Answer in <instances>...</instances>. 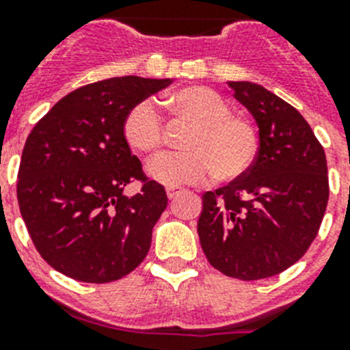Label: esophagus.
I'll list each match as a JSON object with an SVG mask.
<instances>
[{"label":"esophagus","mask_w":350,"mask_h":350,"mask_svg":"<svg viewBox=\"0 0 350 350\" xmlns=\"http://www.w3.org/2000/svg\"><path fill=\"white\" fill-rule=\"evenodd\" d=\"M180 193H182V187H166V196H168L170 200H173V198L178 196Z\"/></svg>","instance_id":"esophagus-1"}]
</instances>
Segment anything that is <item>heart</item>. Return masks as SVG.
<instances>
[{
    "mask_svg": "<svg viewBox=\"0 0 350 350\" xmlns=\"http://www.w3.org/2000/svg\"><path fill=\"white\" fill-rule=\"evenodd\" d=\"M177 119L196 126L185 147L189 152H172L147 165L152 180L170 187L198 184L219 175L233 180L254 165L259 150L258 131L249 120L231 116L224 96L203 85L178 89L165 98ZM124 138L129 147L144 156H154L165 144V122L150 100L137 103L124 119Z\"/></svg>",
    "mask_w": 350,
    "mask_h": 350,
    "instance_id": "obj_1",
    "label": "heart"
}]
</instances>
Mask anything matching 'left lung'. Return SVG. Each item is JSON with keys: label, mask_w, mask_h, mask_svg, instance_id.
<instances>
[{"label": "left lung", "mask_w": 350, "mask_h": 350, "mask_svg": "<svg viewBox=\"0 0 350 350\" xmlns=\"http://www.w3.org/2000/svg\"><path fill=\"white\" fill-rule=\"evenodd\" d=\"M259 129L254 165L203 194L198 234L215 270L259 280L287 270L319 231L327 205L326 154L287 101L254 82H228Z\"/></svg>", "instance_id": "left-lung-1"}]
</instances>
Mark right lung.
Masks as SVG:
<instances>
[{
    "mask_svg": "<svg viewBox=\"0 0 350 350\" xmlns=\"http://www.w3.org/2000/svg\"><path fill=\"white\" fill-rule=\"evenodd\" d=\"M170 79L113 77L66 94L36 122L18 168L17 200L36 250L80 282L122 279L147 256L168 205L124 138V119ZM145 180L135 197L124 194Z\"/></svg>",
    "mask_w": 350,
    "mask_h": 350,
    "instance_id": "obj_1",
    "label": "right lung"
}]
</instances>
